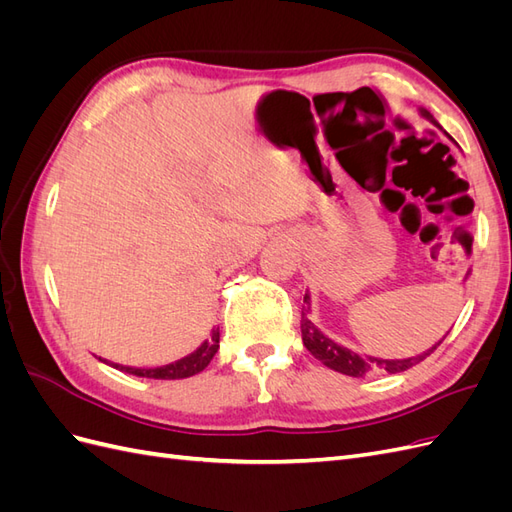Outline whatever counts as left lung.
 Instances as JSON below:
<instances>
[{"mask_svg": "<svg viewBox=\"0 0 512 512\" xmlns=\"http://www.w3.org/2000/svg\"><path fill=\"white\" fill-rule=\"evenodd\" d=\"M421 115L425 119H429L433 126H438L436 119H433V115L429 111H421ZM305 309L301 312V335H303V346L312 352L316 359L320 363H324L327 367L339 371V374H346V376H352V378H363L367 374H399V371H406L410 369L412 365L421 363L423 359H427V356L436 350L440 344L433 346L431 350H427L425 354H418L414 356V359H404V361H389V359H374V356H361L356 354L344 346L335 344L333 339H329L327 335H322V331H318L314 327V322L307 318V309H309V297L305 294Z\"/></svg>", "mask_w": 512, "mask_h": 512, "instance_id": "obj_1", "label": "left lung"}]
</instances>
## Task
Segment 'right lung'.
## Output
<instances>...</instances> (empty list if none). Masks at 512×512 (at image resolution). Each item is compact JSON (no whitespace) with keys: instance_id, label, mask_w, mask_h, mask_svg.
I'll use <instances>...</instances> for the list:
<instances>
[{"instance_id":"right-lung-1","label":"right lung","mask_w":512,"mask_h":512,"mask_svg":"<svg viewBox=\"0 0 512 512\" xmlns=\"http://www.w3.org/2000/svg\"><path fill=\"white\" fill-rule=\"evenodd\" d=\"M220 348V327L211 331V339L205 344H200L192 354L183 356V359L164 365V367H151V369H136V367H123L113 363L115 369L126 371V374L138 376V378H156V380H179V378H190L194 374H200Z\"/></svg>"}]
</instances>
